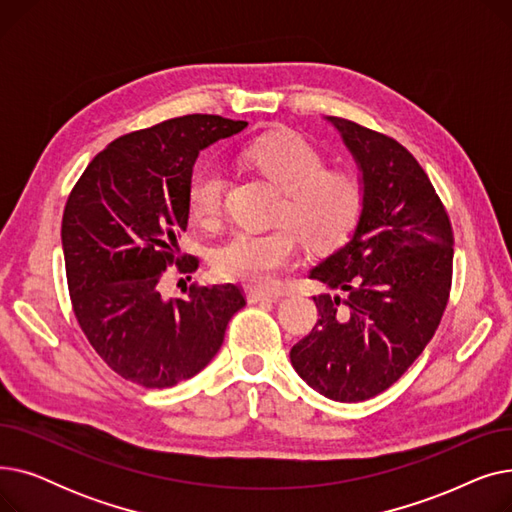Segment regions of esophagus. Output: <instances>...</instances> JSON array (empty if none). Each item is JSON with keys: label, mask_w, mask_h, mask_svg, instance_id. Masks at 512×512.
Masks as SVG:
<instances>
[{"label": "esophagus", "mask_w": 512, "mask_h": 512, "mask_svg": "<svg viewBox=\"0 0 512 512\" xmlns=\"http://www.w3.org/2000/svg\"><path fill=\"white\" fill-rule=\"evenodd\" d=\"M247 299H249V303H276V301L282 299V294L263 292V290H249Z\"/></svg>", "instance_id": "esophagus-1"}]
</instances>
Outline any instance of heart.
<instances>
[{"label": "heart", "instance_id": "obj_1", "mask_svg": "<svg viewBox=\"0 0 512 512\" xmlns=\"http://www.w3.org/2000/svg\"><path fill=\"white\" fill-rule=\"evenodd\" d=\"M240 159L284 193L278 222L270 232L236 230L211 253L213 272L247 286H270L299 259V236L307 247L332 249L359 220L365 188L355 170L328 168V157L297 132H274L240 149ZM228 176L207 161L188 182L186 203L201 228H215L226 213Z\"/></svg>", "mask_w": 512, "mask_h": 512}]
</instances>
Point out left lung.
<instances>
[{"label": "left lung", "mask_w": 512, "mask_h": 512, "mask_svg": "<svg viewBox=\"0 0 512 512\" xmlns=\"http://www.w3.org/2000/svg\"><path fill=\"white\" fill-rule=\"evenodd\" d=\"M363 172V211L344 247L311 272L338 294L292 346L301 378L338 402L388 390L436 334L452 286L448 211L413 153L384 132L330 116Z\"/></svg>", "instance_id": "8db88e82"}]
</instances>
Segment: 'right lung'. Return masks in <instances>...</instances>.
I'll list each match as a JSON object with an SVG mask.
<instances>
[{
  "instance_id": "1",
  "label": "right lung",
  "mask_w": 512,
  "mask_h": 512,
  "mask_svg": "<svg viewBox=\"0 0 512 512\" xmlns=\"http://www.w3.org/2000/svg\"><path fill=\"white\" fill-rule=\"evenodd\" d=\"M247 126L188 114L134 130L99 151L68 195L62 247L72 311L105 365L143 388H170L220 351L230 317L247 305L236 284L161 297L166 270L193 274L180 253L186 191L201 149Z\"/></svg>"
}]
</instances>
